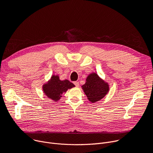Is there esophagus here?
<instances>
[{
    "instance_id": "esophagus-1",
    "label": "esophagus",
    "mask_w": 153,
    "mask_h": 153,
    "mask_svg": "<svg viewBox=\"0 0 153 153\" xmlns=\"http://www.w3.org/2000/svg\"><path fill=\"white\" fill-rule=\"evenodd\" d=\"M74 84L76 85V86H77V87H78L79 86V82H74Z\"/></svg>"
}]
</instances>
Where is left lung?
Masks as SVG:
<instances>
[{"label": "left lung", "mask_w": 153, "mask_h": 153, "mask_svg": "<svg viewBox=\"0 0 153 153\" xmlns=\"http://www.w3.org/2000/svg\"><path fill=\"white\" fill-rule=\"evenodd\" d=\"M82 88L89 101L92 103L101 100L110 90L108 83L96 73H92L88 76L85 83L82 86Z\"/></svg>", "instance_id": "obj_1"}]
</instances>
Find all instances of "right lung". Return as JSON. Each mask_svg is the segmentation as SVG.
<instances>
[{
    "label": "right lung",
    "mask_w": 153,
    "mask_h": 153,
    "mask_svg": "<svg viewBox=\"0 0 153 153\" xmlns=\"http://www.w3.org/2000/svg\"><path fill=\"white\" fill-rule=\"evenodd\" d=\"M75 85L68 80H61L58 75L53 74L51 79L42 86L43 93L54 102H57L62 97V94L66 93L68 89H71Z\"/></svg>",
    "instance_id": "right-lung-1"
}]
</instances>
